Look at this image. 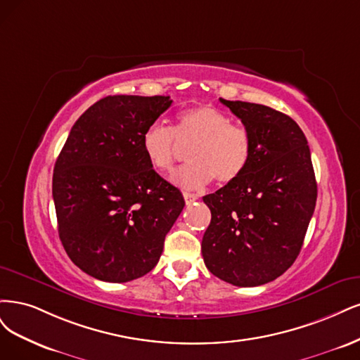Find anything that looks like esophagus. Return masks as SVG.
I'll return each mask as SVG.
<instances>
[{
    "mask_svg": "<svg viewBox=\"0 0 360 360\" xmlns=\"http://www.w3.org/2000/svg\"><path fill=\"white\" fill-rule=\"evenodd\" d=\"M184 199H185V203L191 205L193 202L197 200V195L193 194V193H187V191H185V193H184Z\"/></svg>",
    "mask_w": 360,
    "mask_h": 360,
    "instance_id": "1",
    "label": "esophagus"
}]
</instances>
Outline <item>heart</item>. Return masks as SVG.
I'll list each match as a JSON object with an SVG mask.
<instances>
[{"instance_id": "b5f03b06", "label": "heart", "mask_w": 360, "mask_h": 360, "mask_svg": "<svg viewBox=\"0 0 360 360\" xmlns=\"http://www.w3.org/2000/svg\"><path fill=\"white\" fill-rule=\"evenodd\" d=\"M195 142L190 165L173 173V184L185 190H200L214 178L219 185L235 182L250 165L252 139L245 127L231 122L211 104L185 109L178 115L175 130L163 122L148 125L142 134V150L150 167L170 172L178 157V139Z\"/></svg>"}]
</instances>
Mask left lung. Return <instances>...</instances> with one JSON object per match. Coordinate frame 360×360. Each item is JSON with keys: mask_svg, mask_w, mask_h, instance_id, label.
Segmentation results:
<instances>
[{"mask_svg": "<svg viewBox=\"0 0 360 360\" xmlns=\"http://www.w3.org/2000/svg\"><path fill=\"white\" fill-rule=\"evenodd\" d=\"M252 139L250 165L235 182L203 197L211 224L202 240L206 268L238 287L283 275L302 248L317 200L307 137L285 113L219 98Z\"/></svg>", "mask_w": 360, "mask_h": 360, "instance_id": "8db88e82", "label": "left lung"}]
</instances>
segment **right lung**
<instances>
[{
    "label": "right lung",
    "instance_id": "add662e5",
    "mask_svg": "<svg viewBox=\"0 0 360 360\" xmlns=\"http://www.w3.org/2000/svg\"><path fill=\"white\" fill-rule=\"evenodd\" d=\"M170 104L169 96L104 97L80 115L56 158L58 233L72 262L97 280L127 283L153 271L184 210L141 145Z\"/></svg>",
    "mask_w": 360,
    "mask_h": 360
}]
</instances>
